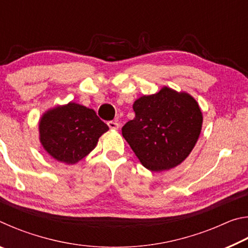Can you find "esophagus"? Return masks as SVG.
Masks as SVG:
<instances>
[{"instance_id":"1","label":"esophagus","mask_w":248,"mask_h":248,"mask_svg":"<svg viewBox=\"0 0 248 248\" xmlns=\"http://www.w3.org/2000/svg\"><path fill=\"white\" fill-rule=\"evenodd\" d=\"M108 127L112 130H118L119 129V124L117 121H108L107 123Z\"/></svg>"}]
</instances>
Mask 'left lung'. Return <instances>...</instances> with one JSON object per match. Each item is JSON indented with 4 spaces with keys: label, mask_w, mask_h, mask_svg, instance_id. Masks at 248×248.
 <instances>
[{
    "label": "left lung",
    "mask_w": 248,
    "mask_h": 248,
    "mask_svg": "<svg viewBox=\"0 0 248 248\" xmlns=\"http://www.w3.org/2000/svg\"><path fill=\"white\" fill-rule=\"evenodd\" d=\"M136 117L121 131L145 169L162 171L184 162L200 136L202 112L185 92L163 87L133 104Z\"/></svg>",
    "instance_id": "left-lung-1"
}]
</instances>
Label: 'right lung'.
Here are the masks:
<instances>
[{
	"label": "right lung",
	"instance_id": "obj_1",
	"mask_svg": "<svg viewBox=\"0 0 248 248\" xmlns=\"http://www.w3.org/2000/svg\"><path fill=\"white\" fill-rule=\"evenodd\" d=\"M108 129L93 109L72 102L50 109L39 121L44 149L65 164H75L85 157Z\"/></svg>",
	"mask_w": 248,
	"mask_h": 248
}]
</instances>
